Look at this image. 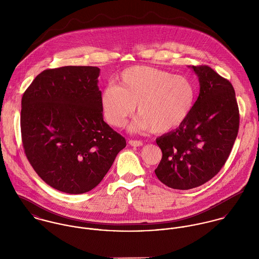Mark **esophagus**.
Returning a JSON list of instances; mask_svg holds the SVG:
<instances>
[{
    "instance_id": "obj_1",
    "label": "esophagus",
    "mask_w": 259,
    "mask_h": 259,
    "mask_svg": "<svg viewBox=\"0 0 259 259\" xmlns=\"http://www.w3.org/2000/svg\"><path fill=\"white\" fill-rule=\"evenodd\" d=\"M128 144H130V146H132V147H142V146H143V142H141V141L130 140V141H128Z\"/></svg>"
}]
</instances>
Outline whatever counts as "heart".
<instances>
[{"label": "heart", "instance_id": "b5f03b06", "mask_svg": "<svg viewBox=\"0 0 259 259\" xmlns=\"http://www.w3.org/2000/svg\"><path fill=\"white\" fill-rule=\"evenodd\" d=\"M117 80L118 85L108 84L100 97L105 118L115 127L125 125L137 106L136 130L168 133L185 121L195 101L190 79L153 67L127 68Z\"/></svg>", "mask_w": 259, "mask_h": 259}]
</instances>
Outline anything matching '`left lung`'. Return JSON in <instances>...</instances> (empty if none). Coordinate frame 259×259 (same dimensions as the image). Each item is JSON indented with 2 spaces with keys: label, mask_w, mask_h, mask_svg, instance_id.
<instances>
[{
  "label": "left lung",
  "mask_w": 259,
  "mask_h": 259,
  "mask_svg": "<svg viewBox=\"0 0 259 259\" xmlns=\"http://www.w3.org/2000/svg\"><path fill=\"white\" fill-rule=\"evenodd\" d=\"M199 95L185 121L156 139L162 157L154 172L175 189H190L217 176L226 162L239 128L231 82L208 66H192Z\"/></svg>",
  "instance_id": "1"
}]
</instances>
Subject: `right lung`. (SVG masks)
Masks as SVG:
<instances>
[{
	"mask_svg": "<svg viewBox=\"0 0 259 259\" xmlns=\"http://www.w3.org/2000/svg\"><path fill=\"white\" fill-rule=\"evenodd\" d=\"M99 75L97 67L45 70L22 98L26 156L47 185L66 193L95 188L126 146L104 120Z\"/></svg>",
	"mask_w": 259,
	"mask_h": 259,
	"instance_id": "obj_1",
	"label": "right lung"
}]
</instances>
